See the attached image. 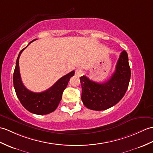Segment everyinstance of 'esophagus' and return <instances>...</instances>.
Masks as SVG:
<instances>
[{
	"instance_id": "1",
	"label": "esophagus",
	"mask_w": 153,
	"mask_h": 153,
	"mask_svg": "<svg viewBox=\"0 0 153 153\" xmlns=\"http://www.w3.org/2000/svg\"><path fill=\"white\" fill-rule=\"evenodd\" d=\"M83 74V71L81 69H76V72H75V75L76 76H78V77H80L81 76H82Z\"/></svg>"
}]
</instances>
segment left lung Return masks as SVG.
<instances>
[{
	"instance_id": "left-lung-1",
	"label": "left lung",
	"mask_w": 153,
	"mask_h": 153,
	"mask_svg": "<svg viewBox=\"0 0 153 153\" xmlns=\"http://www.w3.org/2000/svg\"><path fill=\"white\" fill-rule=\"evenodd\" d=\"M131 72L128 57L125 50L120 53L115 72L104 83H98L83 76L80 77L82 88L81 100L85 107L102 111L117 104L125 96L128 87Z\"/></svg>"
}]
</instances>
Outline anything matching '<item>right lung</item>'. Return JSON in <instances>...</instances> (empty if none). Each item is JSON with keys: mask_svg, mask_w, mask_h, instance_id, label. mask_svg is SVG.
I'll use <instances>...</instances> for the list:
<instances>
[{"mask_svg": "<svg viewBox=\"0 0 153 153\" xmlns=\"http://www.w3.org/2000/svg\"><path fill=\"white\" fill-rule=\"evenodd\" d=\"M34 40L31 41L28 45ZM26 48L19 52L13 72V86L16 95L21 104L28 111L36 115L49 114L54 111L58 107L59 102L62 99L63 91L68 85L70 77L74 75L75 72L73 70L60 78L49 89L42 93H34L28 90L21 81L19 67V56Z\"/></svg>", "mask_w": 153, "mask_h": 153, "instance_id": "right-lung-1", "label": "right lung"}]
</instances>
